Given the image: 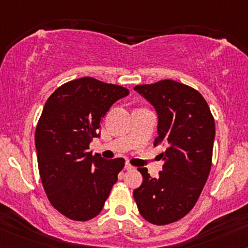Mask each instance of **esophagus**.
I'll return each mask as SVG.
<instances>
[{"label":"esophagus","mask_w":248,"mask_h":248,"mask_svg":"<svg viewBox=\"0 0 248 248\" xmlns=\"http://www.w3.org/2000/svg\"><path fill=\"white\" fill-rule=\"evenodd\" d=\"M124 168H126L127 170H134V167H133L132 165L130 164H128V162H126V164H124Z\"/></svg>","instance_id":"esophagus-1"}]
</instances>
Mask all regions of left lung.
Here are the masks:
<instances>
[{
	"instance_id": "left-lung-1",
	"label": "left lung",
	"mask_w": 248,
	"mask_h": 248,
	"mask_svg": "<svg viewBox=\"0 0 248 248\" xmlns=\"http://www.w3.org/2000/svg\"><path fill=\"white\" fill-rule=\"evenodd\" d=\"M157 114L154 146H165L159 178L139 168L142 184L133 197L140 214L154 225H168L194 207L212 166L216 124L199 92L173 80L134 87Z\"/></svg>"
}]
</instances>
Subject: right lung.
Segmentation results:
<instances>
[{
  "label": "right lung",
  "instance_id": "add662e5",
  "mask_svg": "<svg viewBox=\"0 0 248 248\" xmlns=\"http://www.w3.org/2000/svg\"><path fill=\"white\" fill-rule=\"evenodd\" d=\"M128 94L118 84L81 78L59 87L43 107L35 132L41 181L51 205L69 219L96 217L118 181L124 160L88 149L111 105Z\"/></svg>",
  "mask_w": 248,
  "mask_h": 248
}]
</instances>
